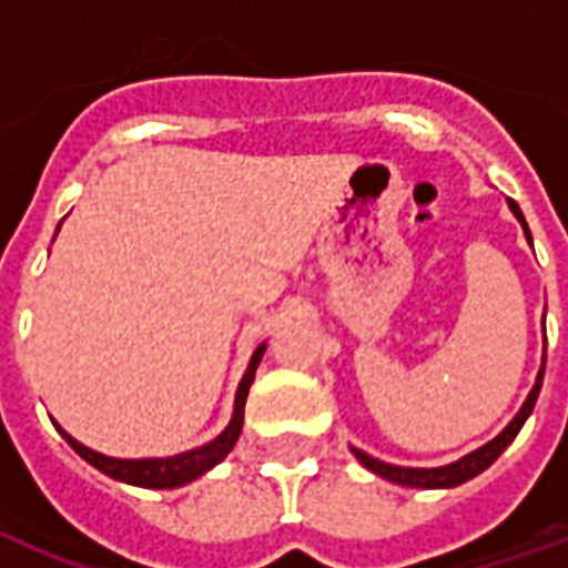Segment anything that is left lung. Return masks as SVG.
Wrapping results in <instances>:
<instances>
[{"label":"left lung","instance_id":"left-lung-1","mask_svg":"<svg viewBox=\"0 0 568 568\" xmlns=\"http://www.w3.org/2000/svg\"><path fill=\"white\" fill-rule=\"evenodd\" d=\"M509 207H513V214L518 216V223L525 226V235H527V241H530V229H527V220H525V214H521V207L515 205L513 199H509ZM530 244H534V241H530ZM542 375H545V363H542V369H539V375H536V384H534V389H530V396H527L525 408L518 410V417H515L495 440H488L486 447L474 449L470 456L458 458V462H453V465L396 467V465H387V462H378V458L366 456L363 449H352V453L361 458L363 467H369L372 474L384 476V479H389V483H399V486H410V488H456V486H462V483H467V479H474L476 474H483L486 467L495 465L497 456H500V453H504V449L513 444L515 435H518V432H521V426H525V419L530 417V410H534L536 399H539V389H542Z\"/></svg>","mask_w":568,"mask_h":568}]
</instances>
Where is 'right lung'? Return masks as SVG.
Instances as JSON below:
<instances>
[{"label":"right lung","mask_w":568,"mask_h":568,"mask_svg":"<svg viewBox=\"0 0 568 568\" xmlns=\"http://www.w3.org/2000/svg\"><path fill=\"white\" fill-rule=\"evenodd\" d=\"M262 354H265V345H258L253 354V361H250V369L244 372V378H241V387H237V399H235V417L226 426L223 435H216L211 444L199 449H190V453H181V456L172 458H136V462H130V458H110L101 456V453H94V449L82 447L80 440H73L68 432H62L64 440L71 444L77 453H80L85 462L92 467H98L101 474L112 476V479H121V483H130V486H142V488H175L184 486L190 479H196L205 470L216 465V462H223L229 456V449L235 447L237 435H241V426H244V405H246V393H250V384L255 378V366L262 361Z\"/></svg>","instance_id":"obj_1"}]
</instances>
